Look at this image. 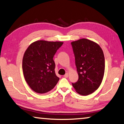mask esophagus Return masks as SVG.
<instances>
[{
    "label": "esophagus",
    "instance_id": "obj_1",
    "mask_svg": "<svg viewBox=\"0 0 124 124\" xmlns=\"http://www.w3.org/2000/svg\"><path fill=\"white\" fill-rule=\"evenodd\" d=\"M64 78H68V73H66V74H65L64 75Z\"/></svg>",
    "mask_w": 124,
    "mask_h": 124
}]
</instances>
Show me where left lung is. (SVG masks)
Masks as SVG:
<instances>
[{
  "mask_svg": "<svg viewBox=\"0 0 124 124\" xmlns=\"http://www.w3.org/2000/svg\"><path fill=\"white\" fill-rule=\"evenodd\" d=\"M79 79L72 83L77 93L86 96L96 91L104 76V56L97 44L86 39L71 43Z\"/></svg>",
  "mask_w": 124,
  "mask_h": 124,
  "instance_id": "8db88e82",
  "label": "left lung"
}]
</instances>
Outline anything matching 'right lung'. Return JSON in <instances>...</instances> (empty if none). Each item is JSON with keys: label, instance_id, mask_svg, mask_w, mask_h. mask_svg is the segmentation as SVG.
<instances>
[{"label": "right lung", "instance_id": "obj_1", "mask_svg": "<svg viewBox=\"0 0 124 124\" xmlns=\"http://www.w3.org/2000/svg\"><path fill=\"white\" fill-rule=\"evenodd\" d=\"M63 43L38 40L29 46L22 60V70L26 82L35 92L44 93L54 89L59 78L54 72L53 60Z\"/></svg>", "mask_w": 124, "mask_h": 124}]
</instances>
